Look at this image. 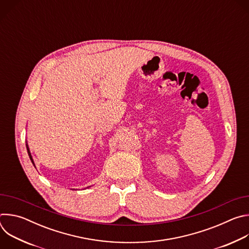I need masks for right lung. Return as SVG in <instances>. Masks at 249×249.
<instances>
[{"mask_svg":"<svg viewBox=\"0 0 249 249\" xmlns=\"http://www.w3.org/2000/svg\"><path fill=\"white\" fill-rule=\"evenodd\" d=\"M26 148H27V153H28V156H29V159H30V160H31V162L33 163V165H34V161H33V160H32V157H31V154H30V152H29V149H28V146L26 145ZM35 166V165H34Z\"/></svg>","mask_w":249,"mask_h":249,"instance_id":"obj_1","label":"right lung"}]
</instances>
